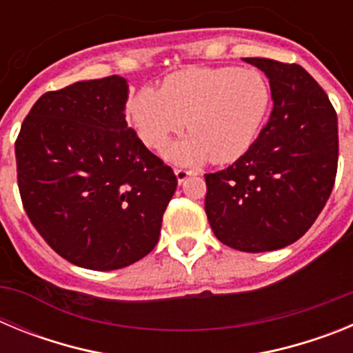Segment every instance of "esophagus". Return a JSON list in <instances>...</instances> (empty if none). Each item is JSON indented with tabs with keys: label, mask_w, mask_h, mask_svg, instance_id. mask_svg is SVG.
<instances>
[{
	"label": "esophagus",
	"mask_w": 353,
	"mask_h": 353,
	"mask_svg": "<svg viewBox=\"0 0 353 353\" xmlns=\"http://www.w3.org/2000/svg\"><path fill=\"white\" fill-rule=\"evenodd\" d=\"M174 174H176V180H179V183H183L185 182L191 174H194V171H189V170H183V168H176L174 170Z\"/></svg>",
	"instance_id": "34e87169"
}]
</instances>
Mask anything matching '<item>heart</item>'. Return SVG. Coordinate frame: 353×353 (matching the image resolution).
Listing matches in <instances>:
<instances>
[{"label":"heart","mask_w":353,"mask_h":353,"mask_svg":"<svg viewBox=\"0 0 353 353\" xmlns=\"http://www.w3.org/2000/svg\"><path fill=\"white\" fill-rule=\"evenodd\" d=\"M272 109V88L258 70L239 67L185 68L161 90L141 88L127 104L139 139L161 148L185 127L189 136L164 148V157L196 166L210 159L228 164L256 141Z\"/></svg>","instance_id":"heart-1"}]
</instances>
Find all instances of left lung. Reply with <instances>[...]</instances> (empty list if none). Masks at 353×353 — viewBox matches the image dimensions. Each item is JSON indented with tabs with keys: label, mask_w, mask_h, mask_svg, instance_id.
Returning a JSON list of instances; mask_svg holds the SVG:
<instances>
[{
	"label": "left lung",
	"mask_w": 353,
	"mask_h": 353,
	"mask_svg": "<svg viewBox=\"0 0 353 353\" xmlns=\"http://www.w3.org/2000/svg\"><path fill=\"white\" fill-rule=\"evenodd\" d=\"M269 77L274 109L232 166L205 174V212L223 244L244 252L286 248L325 207L338 171V117L301 67L244 58Z\"/></svg>",
	"instance_id": "left-lung-1"
}]
</instances>
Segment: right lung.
Returning a JSON list of instances; mask_svg holds the SVG:
<instances>
[{"label":"right lung","instance_id":"1","mask_svg":"<svg viewBox=\"0 0 353 353\" xmlns=\"http://www.w3.org/2000/svg\"><path fill=\"white\" fill-rule=\"evenodd\" d=\"M127 81L43 93L15 141L24 210L61 258L90 270L136 263L157 245L173 170L127 127Z\"/></svg>","mask_w":353,"mask_h":353}]
</instances>
